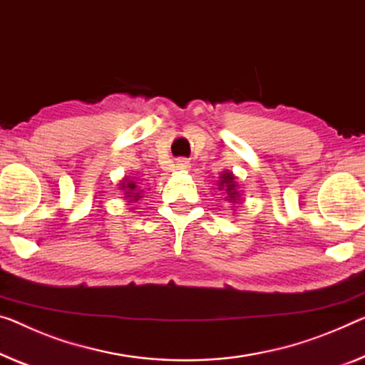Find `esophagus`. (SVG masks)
Listing matches in <instances>:
<instances>
[{
  "label": "esophagus",
  "mask_w": 365,
  "mask_h": 365,
  "mask_svg": "<svg viewBox=\"0 0 365 365\" xmlns=\"http://www.w3.org/2000/svg\"><path fill=\"white\" fill-rule=\"evenodd\" d=\"M176 170L178 171H189L190 170V163H189L187 160H184V158L178 160L176 161Z\"/></svg>",
  "instance_id": "1"
}]
</instances>
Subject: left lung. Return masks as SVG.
<instances>
[{"instance_id":"left-lung-1","label":"left lung","mask_w":365,"mask_h":365,"mask_svg":"<svg viewBox=\"0 0 365 365\" xmlns=\"http://www.w3.org/2000/svg\"><path fill=\"white\" fill-rule=\"evenodd\" d=\"M240 182L238 178L233 175L232 171H222L220 176H218L217 181V189L223 194V200H227L230 205H232V212L243 202L241 199V189H240Z\"/></svg>"}]
</instances>
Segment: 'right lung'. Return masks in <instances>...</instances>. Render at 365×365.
I'll return each instance as SVG.
<instances>
[{"label": "right lung", "instance_id": "add662e5", "mask_svg": "<svg viewBox=\"0 0 365 365\" xmlns=\"http://www.w3.org/2000/svg\"><path fill=\"white\" fill-rule=\"evenodd\" d=\"M117 186H119V190L122 192L120 195H124L122 199H124L125 205H135L140 200V197H143L142 195L143 189L140 187V182L135 176H124ZM130 210H133V209H130Z\"/></svg>", "mask_w": 365, "mask_h": 365}]
</instances>
